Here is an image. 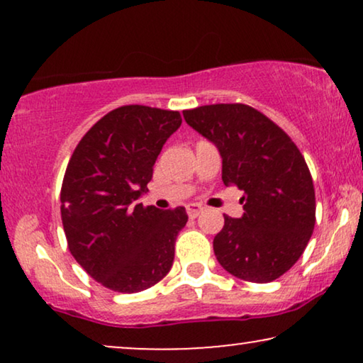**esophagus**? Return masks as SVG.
Segmentation results:
<instances>
[{"instance_id": "1", "label": "esophagus", "mask_w": 363, "mask_h": 363, "mask_svg": "<svg viewBox=\"0 0 363 363\" xmlns=\"http://www.w3.org/2000/svg\"><path fill=\"white\" fill-rule=\"evenodd\" d=\"M203 211L201 205H196V203H191V205L186 206V213L190 218H196Z\"/></svg>"}]
</instances>
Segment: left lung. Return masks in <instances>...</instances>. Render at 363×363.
Masks as SVG:
<instances>
[{
  "instance_id": "left-lung-1",
  "label": "left lung",
  "mask_w": 363,
  "mask_h": 363,
  "mask_svg": "<svg viewBox=\"0 0 363 363\" xmlns=\"http://www.w3.org/2000/svg\"><path fill=\"white\" fill-rule=\"evenodd\" d=\"M183 117L220 150L225 185L245 193L242 216L225 215L213 240L218 262L242 281L277 279L302 256L315 225L304 157L279 125L246 104L201 106Z\"/></svg>"
}]
</instances>
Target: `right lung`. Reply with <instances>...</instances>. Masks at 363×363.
Listing matches in <instances>:
<instances>
[{"mask_svg":"<svg viewBox=\"0 0 363 363\" xmlns=\"http://www.w3.org/2000/svg\"><path fill=\"white\" fill-rule=\"evenodd\" d=\"M180 125L177 111L122 106L94 123L67 163L61 218L69 251L107 289L133 294L170 271L185 208L158 210L137 200Z\"/></svg>","mask_w":363,"mask_h":363,"instance_id":"obj_1","label":"right lung"}]
</instances>
